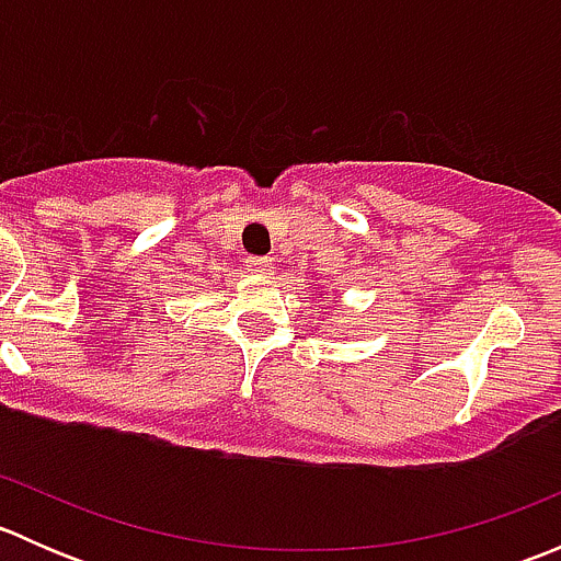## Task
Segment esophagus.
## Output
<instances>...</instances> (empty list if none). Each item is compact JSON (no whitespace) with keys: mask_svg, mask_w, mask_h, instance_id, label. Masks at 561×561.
<instances>
[{"mask_svg":"<svg viewBox=\"0 0 561 561\" xmlns=\"http://www.w3.org/2000/svg\"><path fill=\"white\" fill-rule=\"evenodd\" d=\"M247 268L252 271V274H268V271L274 268V260L271 257H247Z\"/></svg>","mask_w":561,"mask_h":561,"instance_id":"34e87169","label":"esophagus"}]
</instances>
